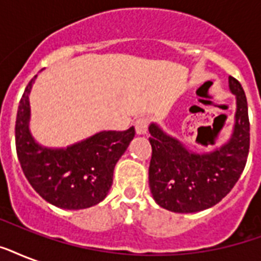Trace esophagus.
I'll list each match as a JSON object with an SVG mask.
<instances>
[{"label":"esophagus","instance_id":"1","mask_svg":"<svg viewBox=\"0 0 261 261\" xmlns=\"http://www.w3.org/2000/svg\"><path fill=\"white\" fill-rule=\"evenodd\" d=\"M135 131L138 135H143L147 133V126H149V122H147L146 118H138L134 123Z\"/></svg>","mask_w":261,"mask_h":261}]
</instances>
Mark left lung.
<instances>
[{"label":"left lung","instance_id":"left-lung-1","mask_svg":"<svg viewBox=\"0 0 261 261\" xmlns=\"http://www.w3.org/2000/svg\"><path fill=\"white\" fill-rule=\"evenodd\" d=\"M229 89L236 96L234 126L230 138L211 151L190 150L157 123H150L149 186L155 203L173 213L206 210L221 202L239 181L249 153L248 102L234 77H229Z\"/></svg>","mask_w":261,"mask_h":261}]
</instances>
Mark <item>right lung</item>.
Segmentation results:
<instances>
[{"label": "right lung", "mask_w": 261, "mask_h": 261, "mask_svg": "<svg viewBox=\"0 0 261 261\" xmlns=\"http://www.w3.org/2000/svg\"><path fill=\"white\" fill-rule=\"evenodd\" d=\"M36 77L22 93L16 119V150L22 172L32 188L59 208L94 206L108 195L115 165L134 138V127L100 131L66 147L42 146L30 131V93Z\"/></svg>", "instance_id": "1"}]
</instances>
